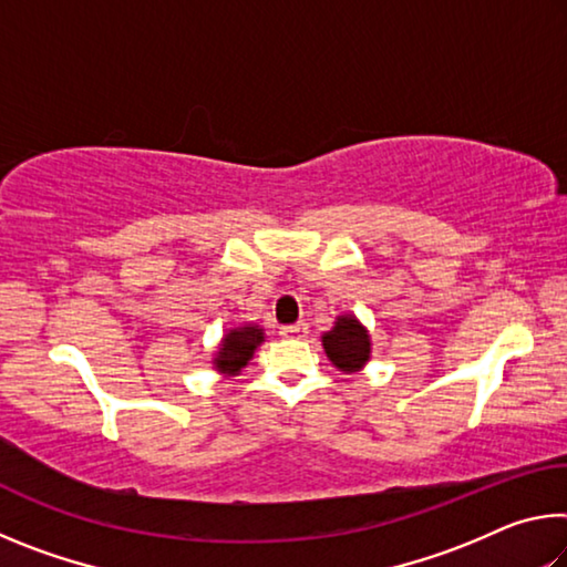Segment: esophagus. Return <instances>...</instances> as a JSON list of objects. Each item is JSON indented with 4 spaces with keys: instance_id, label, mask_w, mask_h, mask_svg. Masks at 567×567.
<instances>
[{
    "instance_id": "esophagus-1",
    "label": "esophagus",
    "mask_w": 567,
    "mask_h": 567,
    "mask_svg": "<svg viewBox=\"0 0 567 567\" xmlns=\"http://www.w3.org/2000/svg\"><path fill=\"white\" fill-rule=\"evenodd\" d=\"M282 338H307V324L297 322V324H287V328L280 330Z\"/></svg>"
}]
</instances>
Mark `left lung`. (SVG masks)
I'll return each instance as SVG.
<instances>
[{
    "label": "left lung",
    "mask_w": 567,
    "mask_h": 567,
    "mask_svg": "<svg viewBox=\"0 0 567 567\" xmlns=\"http://www.w3.org/2000/svg\"><path fill=\"white\" fill-rule=\"evenodd\" d=\"M322 348L328 360L344 375L362 370L370 362V330L354 315H338L330 332H322Z\"/></svg>",
    "instance_id": "left-lung-1"
}]
</instances>
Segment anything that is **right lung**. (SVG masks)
Returning <instances> with one entry per match:
<instances>
[{
    "label": "right lung",
    "mask_w": 567,
    "mask_h": 567,
    "mask_svg": "<svg viewBox=\"0 0 567 567\" xmlns=\"http://www.w3.org/2000/svg\"><path fill=\"white\" fill-rule=\"evenodd\" d=\"M265 342V330L255 322H243L237 328H229L223 340L217 344V352L213 358V368L225 378H235L247 368V362L252 360L255 350Z\"/></svg>",
    "instance_id": "add662e5"
}]
</instances>
